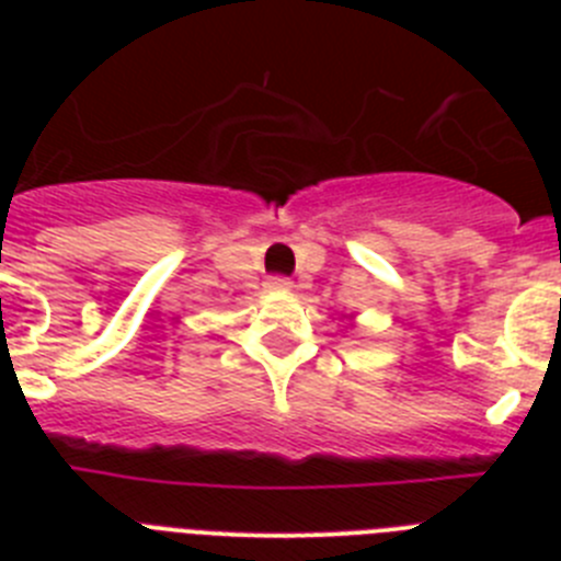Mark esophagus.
<instances>
[{"label": "esophagus", "instance_id": "1", "mask_svg": "<svg viewBox=\"0 0 561 561\" xmlns=\"http://www.w3.org/2000/svg\"><path fill=\"white\" fill-rule=\"evenodd\" d=\"M270 289L272 291H289L291 289V280H289V277H272Z\"/></svg>", "mask_w": 561, "mask_h": 561}]
</instances>
